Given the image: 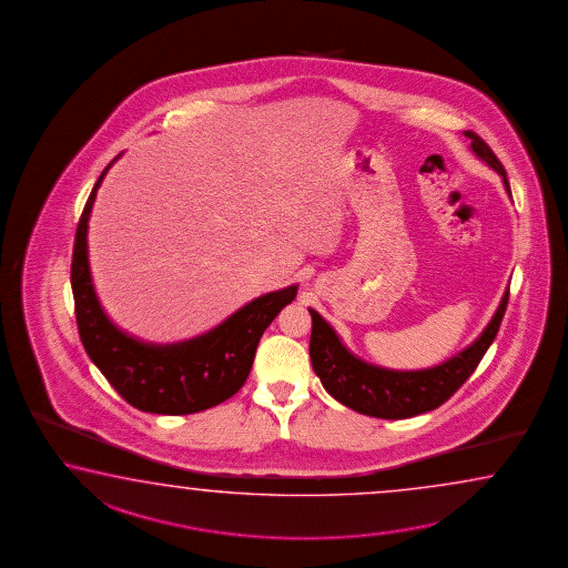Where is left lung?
<instances>
[{"mask_svg":"<svg viewBox=\"0 0 568 568\" xmlns=\"http://www.w3.org/2000/svg\"><path fill=\"white\" fill-rule=\"evenodd\" d=\"M465 138L471 140L475 155L494 168L509 194L508 175L504 165L489 150L486 141L474 131H465ZM511 196V194H509ZM509 300V287L504 293L481 336L474 344L445 359L439 366L425 371H390L383 366H374L347 349L336 334V329L325 322L315 310L312 313V339H310V356L312 366L325 390L336 398L337 403L347 408L378 418L417 417L449 400L453 394L462 388V384L474 374L477 364L484 358L487 347L498 336L501 317L506 313Z\"/></svg>","mask_w":568,"mask_h":568,"instance_id":"8db88e82","label":"left lung"}]
</instances>
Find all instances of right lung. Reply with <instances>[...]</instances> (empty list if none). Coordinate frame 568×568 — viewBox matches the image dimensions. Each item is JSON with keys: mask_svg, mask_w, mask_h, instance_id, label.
<instances>
[{"mask_svg": "<svg viewBox=\"0 0 568 568\" xmlns=\"http://www.w3.org/2000/svg\"><path fill=\"white\" fill-rule=\"evenodd\" d=\"M109 168L111 163L84 204L72 251L70 283L82 346L116 393L143 413L192 415L221 405L246 383L258 339L295 300L297 285L256 297L214 329L185 342L158 346L128 336L103 312L89 266V216Z\"/></svg>", "mask_w": 568, "mask_h": 568, "instance_id": "right-lung-1", "label": "right lung"}]
</instances>
